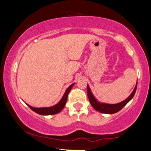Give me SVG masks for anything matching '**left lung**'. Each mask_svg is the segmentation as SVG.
I'll return each instance as SVG.
<instances>
[{
    "instance_id": "obj_1",
    "label": "left lung",
    "mask_w": 151,
    "mask_h": 151,
    "mask_svg": "<svg viewBox=\"0 0 151 151\" xmlns=\"http://www.w3.org/2000/svg\"><path fill=\"white\" fill-rule=\"evenodd\" d=\"M137 89V84L135 86L134 89L132 91V93H131V95L128 97L124 101L120 102L119 104H105V103H101V102L98 101L96 99V98L93 96V95L91 93V89H90L89 85L87 84V96L89 98V100L90 101L91 106L93 107V109L95 110H96L97 111H99L100 113L103 114H115L116 112L119 111L121 109L124 108L125 106L132 99V98L134 96L135 93H136Z\"/></svg>"
}]
</instances>
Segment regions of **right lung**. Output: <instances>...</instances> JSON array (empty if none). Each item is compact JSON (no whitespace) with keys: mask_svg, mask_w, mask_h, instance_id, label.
Wrapping results in <instances>:
<instances>
[{"mask_svg":"<svg viewBox=\"0 0 151 151\" xmlns=\"http://www.w3.org/2000/svg\"><path fill=\"white\" fill-rule=\"evenodd\" d=\"M74 84H74H71V85L67 88V90L65 91V93H64L63 96H62V98L61 99V100L55 106H52L50 107H43V108H35V107L31 106L28 104L27 105L33 111L38 114H40V115H54V114H58L59 112L61 111L62 109H64V107H65L66 102L67 101V96H68L69 93H70V90L72 89Z\"/></svg>","mask_w":151,"mask_h":151,"instance_id":"1","label":"right lung"}]
</instances>
